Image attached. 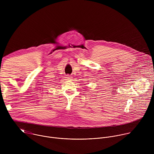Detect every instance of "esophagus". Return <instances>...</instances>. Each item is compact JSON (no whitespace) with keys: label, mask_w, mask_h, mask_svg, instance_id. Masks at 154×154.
Wrapping results in <instances>:
<instances>
[{"label":"esophagus","mask_w":154,"mask_h":154,"mask_svg":"<svg viewBox=\"0 0 154 154\" xmlns=\"http://www.w3.org/2000/svg\"><path fill=\"white\" fill-rule=\"evenodd\" d=\"M66 78H67V79H68V80H71V79H72V77H71V75H66Z\"/></svg>","instance_id":"34e87169"}]
</instances>
